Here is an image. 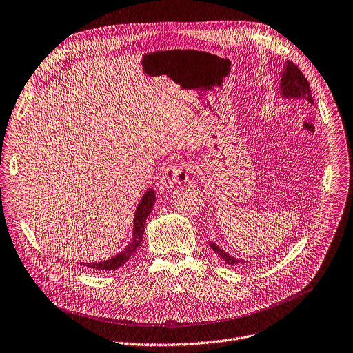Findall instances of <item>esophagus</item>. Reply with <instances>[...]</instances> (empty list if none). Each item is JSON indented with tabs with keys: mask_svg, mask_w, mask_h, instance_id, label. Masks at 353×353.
Listing matches in <instances>:
<instances>
[{
	"mask_svg": "<svg viewBox=\"0 0 353 353\" xmlns=\"http://www.w3.org/2000/svg\"><path fill=\"white\" fill-rule=\"evenodd\" d=\"M188 180V169L183 165H173L168 166L159 180V191L168 192L174 185L185 183Z\"/></svg>",
	"mask_w": 353,
	"mask_h": 353,
	"instance_id": "esophagus-1",
	"label": "esophagus"
}]
</instances>
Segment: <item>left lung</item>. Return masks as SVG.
<instances>
[{
  "mask_svg": "<svg viewBox=\"0 0 353 353\" xmlns=\"http://www.w3.org/2000/svg\"><path fill=\"white\" fill-rule=\"evenodd\" d=\"M280 95L285 99H306L309 103H313V97L310 92V87L307 83V79L303 76V73L299 70V68L292 63L291 61H287L284 65V69L281 72L280 79ZM209 247L213 250L216 255L220 256L227 265H244V259L234 258L232 255H228L224 250H221L216 243L209 241Z\"/></svg>",
  "mask_w": 353,
  "mask_h": 353,
  "instance_id": "obj_1",
  "label": "left lung"
}]
</instances>
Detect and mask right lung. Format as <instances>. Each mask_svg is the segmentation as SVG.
<instances>
[{"mask_svg":"<svg viewBox=\"0 0 353 353\" xmlns=\"http://www.w3.org/2000/svg\"><path fill=\"white\" fill-rule=\"evenodd\" d=\"M157 198H155V192L152 188H148L145 191V194L143 195L136 213H134V219H133V232H132V241L129 243V245L117 255L106 259V261H99V262H81L80 265L83 268L87 269H92V270H116L119 269L121 266H123L130 258L132 255L137 251V248L140 247L143 237H144V225H145V220L150 216V213L154 209V203H155Z\"/></svg>","mask_w":353,"mask_h":353,"instance_id":"add662e5","label":"right lung"}]
</instances>
